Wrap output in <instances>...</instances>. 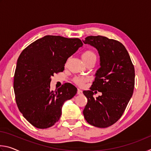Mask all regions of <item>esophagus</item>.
Listing matches in <instances>:
<instances>
[{"label": "esophagus", "mask_w": 151, "mask_h": 151, "mask_svg": "<svg viewBox=\"0 0 151 151\" xmlns=\"http://www.w3.org/2000/svg\"><path fill=\"white\" fill-rule=\"evenodd\" d=\"M77 94H78V95H82V94H83V91L80 90V89H78V90H77Z\"/></svg>", "instance_id": "34e87169"}]
</instances>
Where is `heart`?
<instances>
[{"mask_svg": "<svg viewBox=\"0 0 151 151\" xmlns=\"http://www.w3.org/2000/svg\"><path fill=\"white\" fill-rule=\"evenodd\" d=\"M82 58H83L84 62L86 63L88 60L93 59V58H96V55L93 51L86 50L82 55ZM86 81H87L86 78L83 77V76H81V77H75L73 79L74 83L79 86H83L84 84L86 82Z\"/></svg>", "mask_w": 151, "mask_h": 151, "instance_id": "1", "label": "heart"}]
</instances>
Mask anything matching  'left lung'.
I'll return each mask as SVG.
<instances>
[{
    "label": "left lung",
    "mask_w": 151,
    "mask_h": 151,
    "mask_svg": "<svg viewBox=\"0 0 151 151\" xmlns=\"http://www.w3.org/2000/svg\"><path fill=\"white\" fill-rule=\"evenodd\" d=\"M83 42L96 48L101 66L91 90L83 91L88 99L83 114L88 123L106 128L121 118L131 98L134 68L126 48L118 40L99 35L86 37ZM94 90L102 95L94 98Z\"/></svg>",
    "instance_id": "8db88e82"
}]
</instances>
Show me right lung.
<instances>
[{
	"label": "right lung",
	"mask_w": 151,
	"mask_h": 151,
	"mask_svg": "<svg viewBox=\"0 0 151 151\" xmlns=\"http://www.w3.org/2000/svg\"><path fill=\"white\" fill-rule=\"evenodd\" d=\"M83 45L81 40L47 35L22 50L14 76L15 99L20 112L32 126L47 129L60 118L66 101L77 89L65 83L57 91L50 90L51 76L63 72L66 60Z\"/></svg>",
	"instance_id": "add662e5"
}]
</instances>
